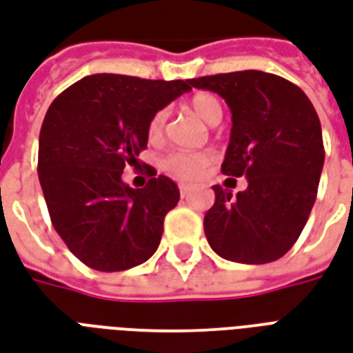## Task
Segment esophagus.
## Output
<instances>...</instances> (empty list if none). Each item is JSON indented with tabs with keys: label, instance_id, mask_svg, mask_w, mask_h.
Here are the masks:
<instances>
[{
	"label": "esophagus",
	"instance_id": "obj_1",
	"mask_svg": "<svg viewBox=\"0 0 353 353\" xmlns=\"http://www.w3.org/2000/svg\"><path fill=\"white\" fill-rule=\"evenodd\" d=\"M189 183H179V192H181V196H187V192H189Z\"/></svg>",
	"mask_w": 353,
	"mask_h": 353
}]
</instances>
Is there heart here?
Masks as SVG:
<instances>
[{
    "mask_svg": "<svg viewBox=\"0 0 353 353\" xmlns=\"http://www.w3.org/2000/svg\"><path fill=\"white\" fill-rule=\"evenodd\" d=\"M190 108L198 117H202L205 123L215 125L223 119V104L211 93H198L190 99ZM166 127V110H159L148 123V138L150 142H161ZM211 163V155L208 151H172L164 157L163 168L179 177V179H196L203 168Z\"/></svg>",
    "mask_w": 353,
    "mask_h": 353,
    "instance_id": "obj_1",
    "label": "heart"
}]
</instances>
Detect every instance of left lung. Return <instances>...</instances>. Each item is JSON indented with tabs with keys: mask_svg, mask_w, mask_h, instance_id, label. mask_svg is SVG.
Returning <instances> with one entry per match:
<instances>
[{
	"mask_svg": "<svg viewBox=\"0 0 353 353\" xmlns=\"http://www.w3.org/2000/svg\"><path fill=\"white\" fill-rule=\"evenodd\" d=\"M189 82L230 106L232 130L221 170L249 183L236 196L213 187L215 203L203 216L210 247L230 262H275L297 241L318 192L325 153L314 106L296 83L262 70Z\"/></svg>",
	"mask_w": 353,
	"mask_h": 353,
	"instance_id": "1",
	"label": "left lung"
}]
</instances>
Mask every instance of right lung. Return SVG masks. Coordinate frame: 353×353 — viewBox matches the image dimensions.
I'll list each match as a JSON object with an SVG mask.
<instances>
[{
  "instance_id": "obj_1",
  "label": "right lung",
  "mask_w": 353,
  "mask_h": 353,
  "mask_svg": "<svg viewBox=\"0 0 353 353\" xmlns=\"http://www.w3.org/2000/svg\"><path fill=\"white\" fill-rule=\"evenodd\" d=\"M189 80L91 74L57 97L39 134V181L52 224L74 256L97 271H125L159 249L177 185L157 176L143 189L121 179L148 148V123Z\"/></svg>"
}]
</instances>
